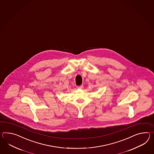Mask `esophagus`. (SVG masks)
I'll list each match as a JSON object with an SVG mask.
<instances>
[{
  "label": "esophagus",
  "mask_w": 154,
  "mask_h": 154,
  "mask_svg": "<svg viewBox=\"0 0 154 154\" xmlns=\"http://www.w3.org/2000/svg\"><path fill=\"white\" fill-rule=\"evenodd\" d=\"M77 88H79V89H82V88H83V85L79 86L77 87Z\"/></svg>",
  "instance_id": "esophagus-1"
}]
</instances>
